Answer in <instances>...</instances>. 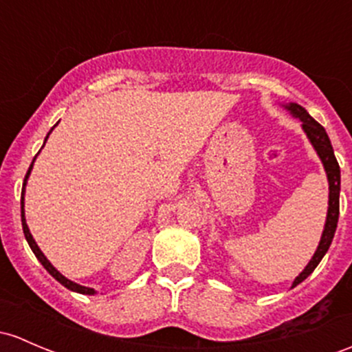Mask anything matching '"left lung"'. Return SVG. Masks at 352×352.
I'll return each instance as SVG.
<instances>
[{"instance_id": "obj_1", "label": "left lung", "mask_w": 352, "mask_h": 352, "mask_svg": "<svg viewBox=\"0 0 352 352\" xmlns=\"http://www.w3.org/2000/svg\"><path fill=\"white\" fill-rule=\"evenodd\" d=\"M288 113L294 118L300 120L303 133L309 138L310 145L314 146V150L319 155L320 162H322L325 175H327L329 182V207H327V217H325L324 231L322 236H320L319 246H317L316 253H314L312 260L309 261V265L302 270L300 275L294 280L292 283V288L297 287L298 283H302L314 270L317 268V265L320 263V260L327 253L329 246H331L332 239H334L336 228H338V219H339V192H341V168H339L338 160H336L334 150H332L331 140H329L327 133H325L324 126H320L309 113H307L305 108H302L297 102H288V104H282Z\"/></svg>"}]
</instances>
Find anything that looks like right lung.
<instances>
[{"instance_id": "1", "label": "right lung", "mask_w": 352, "mask_h": 352, "mask_svg": "<svg viewBox=\"0 0 352 352\" xmlns=\"http://www.w3.org/2000/svg\"><path fill=\"white\" fill-rule=\"evenodd\" d=\"M55 126H57V124H55ZM55 126H54V128H55ZM54 128L50 129V131H49V135H50L52 131H54ZM49 135H47L45 142H47V140H49ZM45 142H43V145H45ZM42 148H43V146H42ZM38 153H40V151H38ZM38 153H36V155H38ZM35 158H36V157H35ZM35 158H33V162H32V165H30V168H28L27 175H25V180H23V188H21V226H23L25 239H27V243L30 244V248H32L33 254H35V256L38 258V261H40V263L43 265V268H45L47 272H49L50 275L54 276V278L57 280L58 283H62V285H64L65 288H69V290H72V292H77V294H82V295H94V294H98V292H96L94 288L82 287V285H79V283L72 282V280L65 278V276L62 275V273L58 272V270L55 268V266L52 265L49 260H47V256H45V254L42 253V250H40V248H38V244H36V243H35V239H33L32 232H30V229H28V224H27V219H25V187H27L28 177H30V173H32L33 164H35Z\"/></svg>"}]
</instances>
